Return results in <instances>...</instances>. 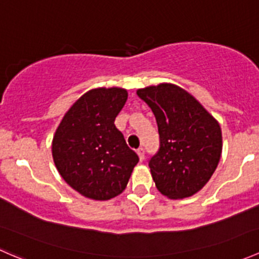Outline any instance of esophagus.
Segmentation results:
<instances>
[{
  "label": "esophagus",
  "mask_w": 259,
  "mask_h": 259,
  "mask_svg": "<svg viewBox=\"0 0 259 259\" xmlns=\"http://www.w3.org/2000/svg\"><path fill=\"white\" fill-rule=\"evenodd\" d=\"M137 153H138V155H139V159H140V161H143L144 160V158H145V153H144V149L143 148H139L137 150Z\"/></svg>",
  "instance_id": "obj_1"
}]
</instances>
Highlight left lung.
Masks as SVG:
<instances>
[{"instance_id":"1","label":"left lung","mask_w":259,"mask_h":259,"mask_svg":"<svg viewBox=\"0 0 259 259\" xmlns=\"http://www.w3.org/2000/svg\"><path fill=\"white\" fill-rule=\"evenodd\" d=\"M156 119L159 150L149 160L159 192L170 199L192 197L208 183L222 154L218 121L188 91L159 83L137 91Z\"/></svg>"}]
</instances>
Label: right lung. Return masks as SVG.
Here are the masks:
<instances>
[{
	"label": "right lung",
	"instance_id": "right-lung-1",
	"mask_svg": "<svg viewBox=\"0 0 259 259\" xmlns=\"http://www.w3.org/2000/svg\"><path fill=\"white\" fill-rule=\"evenodd\" d=\"M127 91L93 89L69 109L52 139V158L65 182L81 195L108 200L126 188L139 156L115 126Z\"/></svg>",
	"mask_w": 259,
	"mask_h": 259
}]
</instances>
